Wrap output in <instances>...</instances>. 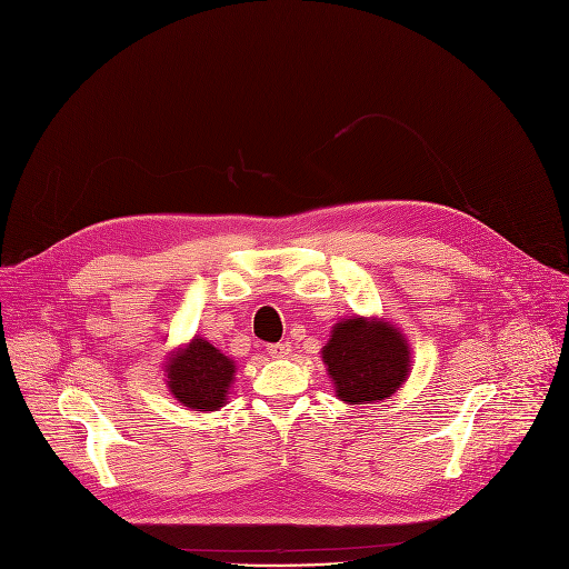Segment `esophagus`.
<instances>
[{
    "instance_id": "1",
    "label": "esophagus",
    "mask_w": 569,
    "mask_h": 569,
    "mask_svg": "<svg viewBox=\"0 0 569 569\" xmlns=\"http://www.w3.org/2000/svg\"><path fill=\"white\" fill-rule=\"evenodd\" d=\"M291 353V343L289 341H278V343H271L269 346V356L280 360V358H287Z\"/></svg>"
}]
</instances>
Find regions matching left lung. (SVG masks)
I'll list each match as a JSON object with an SVG mask.
<instances>
[{
	"instance_id": "1",
	"label": "left lung",
	"mask_w": 569,
	"mask_h": 569,
	"mask_svg": "<svg viewBox=\"0 0 569 569\" xmlns=\"http://www.w3.org/2000/svg\"><path fill=\"white\" fill-rule=\"evenodd\" d=\"M321 360L335 397L348 406L380 403L395 397L412 371L408 337L382 317L339 319L321 348Z\"/></svg>"
}]
</instances>
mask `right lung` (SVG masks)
I'll list each match as a JSON object with an SVG mask.
<instances>
[{"label":"right lung","instance_id":"add662e5","mask_svg":"<svg viewBox=\"0 0 569 569\" xmlns=\"http://www.w3.org/2000/svg\"><path fill=\"white\" fill-rule=\"evenodd\" d=\"M161 369L172 399L193 412L221 410L237 373L234 360L198 335L172 348Z\"/></svg>","mask_w":569,"mask_h":569}]
</instances>
